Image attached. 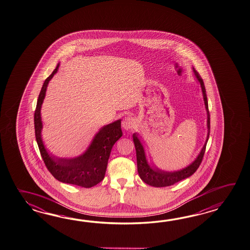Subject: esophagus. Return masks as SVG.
Wrapping results in <instances>:
<instances>
[{
	"mask_svg": "<svg viewBox=\"0 0 250 250\" xmlns=\"http://www.w3.org/2000/svg\"><path fill=\"white\" fill-rule=\"evenodd\" d=\"M133 125H134V121H133L132 117H125L122 122V127L125 130H131L133 127Z\"/></svg>",
	"mask_w": 250,
	"mask_h": 250,
	"instance_id": "esophagus-1",
	"label": "esophagus"
}]
</instances>
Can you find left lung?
I'll return each instance as SVG.
<instances>
[{
  "instance_id": "8db88e82",
  "label": "left lung",
  "mask_w": 250,
  "mask_h": 250,
  "mask_svg": "<svg viewBox=\"0 0 250 250\" xmlns=\"http://www.w3.org/2000/svg\"><path fill=\"white\" fill-rule=\"evenodd\" d=\"M193 72H194V76L199 82L202 92H203L205 105H206V114H207V136H206V143L200 151L199 154L196 157V159L190 165L184 167L180 170H177V171H165V170H161L157 167L151 166L149 164V162L146 159L145 147L142 144L141 140L139 139L138 133H133V144H134L135 150H136L137 169H138L139 176L145 183L148 184L151 187H155V188L168 187V186L178 183L185 178H189L199 167L200 164L203 161V158L205 155L206 144L208 142L209 134H210V113L208 109V101H207V97H206V87H205V84L203 82V79L200 76L199 73L194 70V68H193Z\"/></svg>"
}]
</instances>
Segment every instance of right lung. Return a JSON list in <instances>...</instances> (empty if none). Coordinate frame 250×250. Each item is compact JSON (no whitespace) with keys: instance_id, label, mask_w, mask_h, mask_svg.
I'll return each instance as SVG.
<instances>
[{"instance_id":"add662e5","label":"right lung","mask_w":250,"mask_h":250,"mask_svg":"<svg viewBox=\"0 0 250 250\" xmlns=\"http://www.w3.org/2000/svg\"><path fill=\"white\" fill-rule=\"evenodd\" d=\"M60 63L46 78L39 93L34 115L35 134L39 150L45 166L54 178L62 183L72 184L89 188L100 183L105 177L107 161L113 145L123 135L121 119L100 128L88 149L82 155L75 158H58L50 154L44 147L41 137L43 124L41 120V105L43 104L47 85L56 74Z\"/></svg>"}]
</instances>
